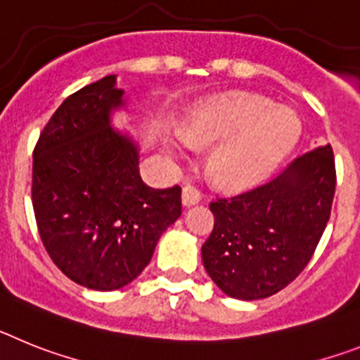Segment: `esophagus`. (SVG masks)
Wrapping results in <instances>:
<instances>
[{
    "mask_svg": "<svg viewBox=\"0 0 360 360\" xmlns=\"http://www.w3.org/2000/svg\"><path fill=\"white\" fill-rule=\"evenodd\" d=\"M201 201V192H199L193 184H184L183 186V205L184 206H192L195 202Z\"/></svg>",
    "mask_w": 360,
    "mask_h": 360,
    "instance_id": "1",
    "label": "esophagus"
}]
</instances>
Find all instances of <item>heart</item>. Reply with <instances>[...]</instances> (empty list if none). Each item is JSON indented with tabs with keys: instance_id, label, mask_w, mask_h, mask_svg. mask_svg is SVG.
<instances>
[{
	"instance_id": "b5f03b06",
	"label": "heart",
	"mask_w": 360,
	"mask_h": 360,
	"mask_svg": "<svg viewBox=\"0 0 360 360\" xmlns=\"http://www.w3.org/2000/svg\"><path fill=\"white\" fill-rule=\"evenodd\" d=\"M181 136L192 146L221 145L208 159V174L223 188H246L270 174L301 137L290 108L254 94H228L199 105ZM174 146V145H172Z\"/></svg>"
}]
</instances>
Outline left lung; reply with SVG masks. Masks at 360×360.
Segmentation results:
<instances>
[{"mask_svg":"<svg viewBox=\"0 0 360 360\" xmlns=\"http://www.w3.org/2000/svg\"><path fill=\"white\" fill-rule=\"evenodd\" d=\"M333 150L299 155L274 179L210 202L202 264L226 295L255 301L286 288L310 262L331 214Z\"/></svg>","mask_w":360,"mask_h":360,"instance_id":"8db88e82","label":"left lung"}]
</instances>
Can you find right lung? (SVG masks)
Instances as JSON below:
<instances>
[{"label": "right lung", "instance_id": "1", "mask_svg": "<svg viewBox=\"0 0 360 360\" xmlns=\"http://www.w3.org/2000/svg\"><path fill=\"white\" fill-rule=\"evenodd\" d=\"M121 98L115 76L83 86L59 105L34 148L43 246L68 279L99 292L132 283L181 215V186L143 183L136 145L110 127Z\"/></svg>", "mask_w": 360, "mask_h": 360}]
</instances>
